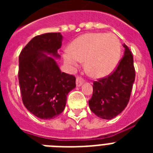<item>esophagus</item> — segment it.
<instances>
[{
    "mask_svg": "<svg viewBox=\"0 0 153 153\" xmlns=\"http://www.w3.org/2000/svg\"><path fill=\"white\" fill-rule=\"evenodd\" d=\"M83 79H82L81 77H77L76 79V86L79 87V86H81L82 84H83Z\"/></svg>",
    "mask_w": 153,
    "mask_h": 153,
    "instance_id": "34e87169",
    "label": "esophagus"
}]
</instances>
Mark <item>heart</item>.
Returning a JSON list of instances; mask_svg holds the SVG:
<instances>
[{
    "instance_id": "b5f03b06",
    "label": "heart",
    "mask_w": 153,
    "mask_h": 153,
    "mask_svg": "<svg viewBox=\"0 0 153 153\" xmlns=\"http://www.w3.org/2000/svg\"><path fill=\"white\" fill-rule=\"evenodd\" d=\"M121 47L117 36L112 33H87L74 39L70 51L62 55L70 69H76L84 61L86 73L94 79H102L114 71L119 63Z\"/></svg>"
}]
</instances>
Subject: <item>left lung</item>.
<instances>
[{"label":"left lung","instance_id":"left-lung-1","mask_svg":"<svg viewBox=\"0 0 153 153\" xmlns=\"http://www.w3.org/2000/svg\"><path fill=\"white\" fill-rule=\"evenodd\" d=\"M124 56L117 69L109 76L94 82L93 95L89 106L94 114L102 119L110 120L127 106L135 80L133 57L126 44Z\"/></svg>","mask_w":153,"mask_h":153}]
</instances>
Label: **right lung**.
Wrapping results in <instances>:
<instances>
[{"mask_svg":"<svg viewBox=\"0 0 153 153\" xmlns=\"http://www.w3.org/2000/svg\"><path fill=\"white\" fill-rule=\"evenodd\" d=\"M62 40L60 32L37 36L19 55L18 79L23 103L40 119L49 120L61 114L67 94L76 86L74 76L61 72L55 59L60 57L58 50Z\"/></svg>","mask_w":153,"mask_h":153,"instance_id":"right-lung-1","label":"right lung"}]
</instances>
